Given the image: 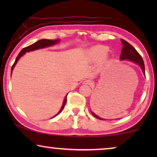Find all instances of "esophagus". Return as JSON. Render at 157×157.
<instances>
[{
	"label": "esophagus",
	"mask_w": 157,
	"mask_h": 157,
	"mask_svg": "<svg viewBox=\"0 0 157 157\" xmlns=\"http://www.w3.org/2000/svg\"><path fill=\"white\" fill-rule=\"evenodd\" d=\"M84 84H91V81L89 80V79H86V80H84L83 82Z\"/></svg>",
	"instance_id": "1"
}]
</instances>
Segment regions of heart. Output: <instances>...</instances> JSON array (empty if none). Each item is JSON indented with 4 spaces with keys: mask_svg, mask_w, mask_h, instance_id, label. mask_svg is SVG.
I'll return each mask as SVG.
<instances>
[{
    "mask_svg": "<svg viewBox=\"0 0 157 157\" xmlns=\"http://www.w3.org/2000/svg\"><path fill=\"white\" fill-rule=\"evenodd\" d=\"M109 49L107 47L104 46H98L92 48L89 50V57L94 62H99L105 59L107 55Z\"/></svg>",
    "mask_w": 157,
    "mask_h": 157,
    "instance_id": "1",
    "label": "heart"
}]
</instances>
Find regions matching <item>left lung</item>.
<instances>
[{
	"instance_id": "1",
	"label": "left lung",
	"mask_w": 157,
	"mask_h": 157,
	"mask_svg": "<svg viewBox=\"0 0 157 157\" xmlns=\"http://www.w3.org/2000/svg\"><path fill=\"white\" fill-rule=\"evenodd\" d=\"M121 42L122 44H123V49H122L121 51L120 59L121 60L126 59L136 63V64L139 65L140 68H141L143 74H144L145 76V65L144 62H143V60L142 59V57L140 56L139 53L136 51V50L135 49L131 44H129L128 42L124 40V39H121ZM91 113L93 115L98 119H100V120H105V119H103L102 118H100L99 116H97L96 114H95L94 113Z\"/></svg>"
}]
</instances>
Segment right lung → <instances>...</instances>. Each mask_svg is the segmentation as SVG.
Listing matches in <instances>:
<instances>
[{"label": "right lung", "instance_id": "right-lung-1", "mask_svg": "<svg viewBox=\"0 0 157 157\" xmlns=\"http://www.w3.org/2000/svg\"><path fill=\"white\" fill-rule=\"evenodd\" d=\"M59 41V40H58V39H56V40H50V39H41V40H39L38 41L35 42V43L30 45V46L24 48L21 50V52H19V54L18 55L17 57L16 58V60H15V62L14 63V64H13L12 66L11 75H12L13 69H14V67L15 66L16 63H17L18 60L20 58L22 57L23 55H24L25 52L33 51V50H37V49L44 48H46V47H49L50 46H52V45H55V44H57ZM66 99H67V95H66V97L64 98V100H63L62 107V108H61V109L59 110V112H58L55 116H53L52 118H54V117H55L57 115H58V114H59V113L62 112V111L63 110V109L64 108V107H65V105H66Z\"/></svg>", "mask_w": 157, "mask_h": 157}]
</instances>
